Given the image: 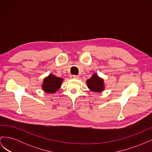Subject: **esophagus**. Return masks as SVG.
<instances>
[{
    "mask_svg": "<svg viewBox=\"0 0 152 152\" xmlns=\"http://www.w3.org/2000/svg\"><path fill=\"white\" fill-rule=\"evenodd\" d=\"M70 77L72 78V79H78V78H79V77H78L77 75H71Z\"/></svg>",
    "mask_w": 152,
    "mask_h": 152,
    "instance_id": "esophagus-1",
    "label": "esophagus"
}]
</instances>
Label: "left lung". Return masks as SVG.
Listing matches in <instances>:
<instances>
[{"instance_id":"obj_1","label":"left lung","mask_w":152,"mask_h":152,"mask_svg":"<svg viewBox=\"0 0 152 152\" xmlns=\"http://www.w3.org/2000/svg\"><path fill=\"white\" fill-rule=\"evenodd\" d=\"M88 88L96 93H100L104 90V80L96 73H94L90 79L86 81Z\"/></svg>"}]
</instances>
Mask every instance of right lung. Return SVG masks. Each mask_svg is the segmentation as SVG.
Returning a JSON list of instances; mask_svg holds the SVG:
<instances>
[{"instance_id":"right-lung-1","label":"right lung","mask_w":152,"mask_h":152,"mask_svg":"<svg viewBox=\"0 0 152 152\" xmlns=\"http://www.w3.org/2000/svg\"><path fill=\"white\" fill-rule=\"evenodd\" d=\"M63 79L57 77L53 74H49V76L45 77L42 83V89L47 93H54L61 87L63 82Z\"/></svg>"}]
</instances>
